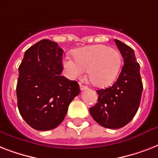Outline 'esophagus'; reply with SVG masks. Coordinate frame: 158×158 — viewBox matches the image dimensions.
<instances>
[{
  "label": "esophagus",
  "mask_w": 158,
  "mask_h": 158,
  "mask_svg": "<svg viewBox=\"0 0 158 158\" xmlns=\"http://www.w3.org/2000/svg\"><path fill=\"white\" fill-rule=\"evenodd\" d=\"M79 87H80V90H81V91H83V90H85V89H88V87L85 86V85H84V84H79Z\"/></svg>",
  "instance_id": "esophagus-1"
}]
</instances>
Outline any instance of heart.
Segmentation results:
<instances>
[{
	"label": "heart",
	"instance_id": "b5f03b06",
	"mask_svg": "<svg viewBox=\"0 0 158 158\" xmlns=\"http://www.w3.org/2000/svg\"><path fill=\"white\" fill-rule=\"evenodd\" d=\"M74 55V59L66 57L63 61L69 78L80 77L88 69V77L94 86L106 88L115 81L122 61L119 51L99 44L77 49Z\"/></svg>",
	"mask_w": 158,
	"mask_h": 158
}]
</instances>
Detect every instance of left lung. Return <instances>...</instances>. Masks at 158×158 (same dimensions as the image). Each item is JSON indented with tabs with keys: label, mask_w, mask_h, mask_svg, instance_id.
<instances>
[{
	"label": "left lung",
	"mask_w": 158,
	"mask_h": 158,
	"mask_svg": "<svg viewBox=\"0 0 158 158\" xmlns=\"http://www.w3.org/2000/svg\"><path fill=\"white\" fill-rule=\"evenodd\" d=\"M115 43L124 59V65L117 80L111 87L98 90V103L89 108L92 117L108 129L124 127L137 112L143 92L140 65L135 52L122 42Z\"/></svg>",
	"instance_id": "obj_1"
}]
</instances>
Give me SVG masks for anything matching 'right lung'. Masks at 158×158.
Wrapping results in <instances>:
<instances>
[{
	"instance_id": "1",
	"label": "right lung",
	"mask_w": 158,
	"mask_h": 158,
	"mask_svg": "<svg viewBox=\"0 0 158 158\" xmlns=\"http://www.w3.org/2000/svg\"><path fill=\"white\" fill-rule=\"evenodd\" d=\"M64 51L43 39L26 51L16 87L21 116L34 130L45 131L63 121L68 106L80 92L76 81L60 75Z\"/></svg>"
}]
</instances>
